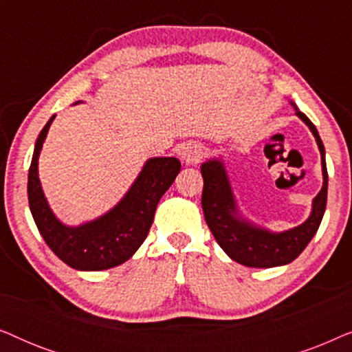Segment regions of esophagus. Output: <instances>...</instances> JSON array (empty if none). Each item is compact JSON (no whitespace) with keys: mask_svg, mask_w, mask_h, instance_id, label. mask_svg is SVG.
<instances>
[{"mask_svg":"<svg viewBox=\"0 0 352 352\" xmlns=\"http://www.w3.org/2000/svg\"><path fill=\"white\" fill-rule=\"evenodd\" d=\"M204 147L197 142H189L182 147L181 151V158L184 160L187 165H197L201 158H204Z\"/></svg>","mask_w":352,"mask_h":352,"instance_id":"obj_1","label":"esophagus"}]
</instances>
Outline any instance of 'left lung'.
<instances>
[{
    "label": "left lung",
    "instance_id": "1",
    "mask_svg": "<svg viewBox=\"0 0 352 352\" xmlns=\"http://www.w3.org/2000/svg\"><path fill=\"white\" fill-rule=\"evenodd\" d=\"M292 105L295 107L298 117L314 134L320 151L322 176H324L322 189L312 200L309 218L302 224L283 230V232H271V230L250 223L240 214L237 208V201H235L223 162L213 158L201 165V176H204L201 208H204L206 224L226 254L234 261L248 267H276L292 263L293 259L300 256L302 250L314 237L325 213L327 187H329L325 147L311 120L300 112L295 104L292 102Z\"/></svg>",
    "mask_w": 352,
    "mask_h": 352
}]
</instances>
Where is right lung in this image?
I'll return each mask as SVG.
<instances>
[{
  "mask_svg": "<svg viewBox=\"0 0 352 352\" xmlns=\"http://www.w3.org/2000/svg\"><path fill=\"white\" fill-rule=\"evenodd\" d=\"M56 115L36 139L28 170V205L38 230L54 254L78 271H104L128 261L146 240L162 195L175 182L181 163L175 157L148 158L122 200L107 213L80 226L56 218L43 194L38 157Z\"/></svg>",
  "mask_w": 352,
  "mask_h": 352,
  "instance_id": "obj_1",
  "label": "right lung"
}]
</instances>
